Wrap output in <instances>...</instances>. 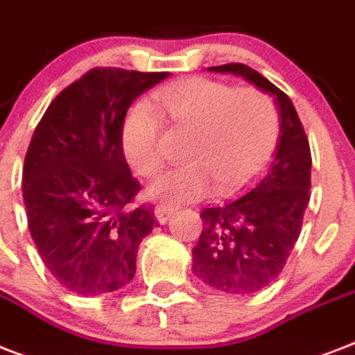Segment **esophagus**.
Returning a JSON list of instances; mask_svg holds the SVG:
<instances>
[{"label": "esophagus", "mask_w": 355, "mask_h": 355, "mask_svg": "<svg viewBox=\"0 0 355 355\" xmlns=\"http://www.w3.org/2000/svg\"><path fill=\"white\" fill-rule=\"evenodd\" d=\"M174 205H168V203H161V205H157L155 207V218H157L159 224H166V222L170 220V216L174 215Z\"/></svg>", "instance_id": "obj_1"}]
</instances>
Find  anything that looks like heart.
Instances as JSON below:
<instances>
[{
    "label": "heart",
    "mask_w": 355,
    "mask_h": 355,
    "mask_svg": "<svg viewBox=\"0 0 355 355\" xmlns=\"http://www.w3.org/2000/svg\"><path fill=\"white\" fill-rule=\"evenodd\" d=\"M155 100L175 128L191 133L183 157L189 164L170 170L148 189L161 202L202 196L254 178L276 148L279 118L274 101L255 89L194 78L161 90ZM123 153L137 174L150 178L163 166L161 120L146 101L135 103L122 125Z\"/></svg>",
    "instance_id": "obj_1"
}]
</instances>
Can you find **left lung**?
I'll use <instances>...</instances> for the list:
<instances>
[{"mask_svg": "<svg viewBox=\"0 0 355 355\" xmlns=\"http://www.w3.org/2000/svg\"><path fill=\"white\" fill-rule=\"evenodd\" d=\"M209 72L237 76L274 98L279 139L268 170L235 198L200 213L202 235L192 248V274L226 295L248 296L283 270L300 235L311 189V150L293 101L241 62Z\"/></svg>", "mask_w": 355, "mask_h": 355, "instance_id": "1", "label": "left lung"}]
</instances>
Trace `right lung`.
<instances>
[{"mask_svg": "<svg viewBox=\"0 0 355 355\" xmlns=\"http://www.w3.org/2000/svg\"><path fill=\"white\" fill-rule=\"evenodd\" d=\"M170 73L94 68L60 92L38 122L21 174L27 222L44 265L76 295L100 296L135 277L152 207H131L122 125L140 94Z\"/></svg>", "mask_w": 355, "mask_h": 355, "instance_id": "1", "label": "right lung"}]
</instances>
